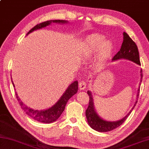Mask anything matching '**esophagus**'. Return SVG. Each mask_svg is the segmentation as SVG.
Segmentation results:
<instances>
[{
    "mask_svg": "<svg viewBox=\"0 0 149 149\" xmlns=\"http://www.w3.org/2000/svg\"><path fill=\"white\" fill-rule=\"evenodd\" d=\"M79 87L81 90H83L86 87V83L85 81H82L79 82Z\"/></svg>",
    "mask_w": 149,
    "mask_h": 149,
    "instance_id": "34e87169",
    "label": "esophagus"
}]
</instances>
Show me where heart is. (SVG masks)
<instances>
[{
  "label": "heart",
  "instance_id": "1",
  "mask_svg": "<svg viewBox=\"0 0 149 149\" xmlns=\"http://www.w3.org/2000/svg\"><path fill=\"white\" fill-rule=\"evenodd\" d=\"M113 49L112 43L105 40L102 35L94 34L89 35L83 41L81 54L86 59H90L96 54L97 66L100 67L110 58Z\"/></svg>",
  "mask_w": 149,
  "mask_h": 149
}]
</instances>
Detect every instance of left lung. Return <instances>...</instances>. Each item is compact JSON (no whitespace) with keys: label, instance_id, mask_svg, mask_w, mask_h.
<instances>
[{"label":"left lung","instance_id":"8db88e82","mask_svg":"<svg viewBox=\"0 0 149 149\" xmlns=\"http://www.w3.org/2000/svg\"><path fill=\"white\" fill-rule=\"evenodd\" d=\"M123 42L122 44L120 49L119 51L116 54V55L113 56L112 60L113 61H117L119 59H128L129 61H131L134 63H136L139 65H141L140 60H139V55L138 49H137V45L133 40H132L130 37L128 36V34L126 33L125 32H123ZM142 77H143V74H142V70H141V81H142ZM141 85V83H140ZM139 93V88L138 89V93H137V98H138ZM87 94L89 96V103L88 108L86 110L85 115L87 122L92 128L94 129V130L100 132H106L111 131L113 130L118 128L122 124H123L124 121L126 120L128 116L130 114L132 110L134 109V107L136 106V104H137V102H136V104H134L133 108L130 111L128 115H126L121 120H117V121H106L105 120H103L97 114L96 111L94 109V102H93V96H92L91 92L88 91Z\"/></svg>","mask_w":149,"mask_h":149}]
</instances>
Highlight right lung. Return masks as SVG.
I'll return each mask as SVG.
<instances>
[{"mask_svg":"<svg viewBox=\"0 0 149 149\" xmlns=\"http://www.w3.org/2000/svg\"><path fill=\"white\" fill-rule=\"evenodd\" d=\"M51 23H67L68 21L65 20H49L45 21V22L38 24L36 26H34V27L28 32L26 35H28L29 33L33 32L34 31H36V30L45 27L46 26L49 25ZM12 84L13 86L15 87V85L14 84H13V81ZM77 90L78 82L77 81H75L74 82H73L71 85L68 87L66 91L64 92V93L63 94V95L61 96V98L59 99V100L56 102L55 105L46 110L42 111L34 110L27 107L20 100V98H19L17 94L16 93L15 96L21 107L22 108L26 114L29 116L30 117L33 118L35 120L40 122V123H51L56 121L59 117H60V116L64 111V109H65L66 103L68 101V100L71 98L72 96H74L75 94L77 93Z\"/></svg>","mask_w":149,"mask_h":149,"instance_id":"obj_1","label":"right lung"}]
</instances>
